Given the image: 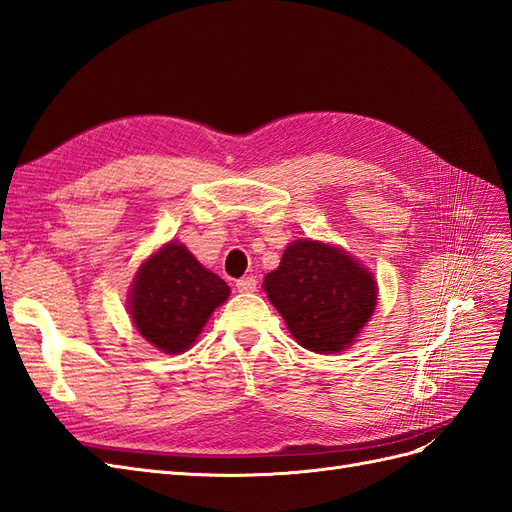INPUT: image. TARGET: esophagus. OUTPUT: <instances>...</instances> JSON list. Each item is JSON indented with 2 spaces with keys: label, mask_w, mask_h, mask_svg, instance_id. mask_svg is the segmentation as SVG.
I'll return each mask as SVG.
<instances>
[{
  "label": "esophagus",
  "mask_w": 512,
  "mask_h": 512,
  "mask_svg": "<svg viewBox=\"0 0 512 512\" xmlns=\"http://www.w3.org/2000/svg\"><path fill=\"white\" fill-rule=\"evenodd\" d=\"M240 294H253V291H257V279L255 276H244V279H240L236 283Z\"/></svg>",
  "instance_id": "1"
}]
</instances>
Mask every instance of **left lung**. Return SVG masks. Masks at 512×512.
Masks as SVG:
<instances>
[{
  "mask_svg": "<svg viewBox=\"0 0 512 512\" xmlns=\"http://www.w3.org/2000/svg\"><path fill=\"white\" fill-rule=\"evenodd\" d=\"M264 289L291 337L317 354L352 345L377 304L373 274L343 248L317 240L291 242Z\"/></svg>",
  "mask_w": 512,
  "mask_h": 512,
  "instance_id": "8db88e82",
  "label": "left lung"
}]
</instances>
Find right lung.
Masks as SVG:
<instances>
[{
    "label": "right lung",
    "instance_id": "1",
    "mask_svg": "<svg viewBox=\"0 0 512 512\" xmlns=\"http://www.w3.org/2000/svg\"><path fill=\"white\" fill-rule=\"evenodd\" d=\"M229 285L203 268L180 242H167L139 266L128 294V313L141 337L165 354L195 343Z\"/></svg>",
    "mask_w": 512,
    "mask_h": 512
}]
</instances>
